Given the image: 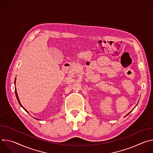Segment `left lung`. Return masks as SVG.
Wrapping results in <instances>:
<instances>
[{"label": "left lung", "mask_w": 153, "mask_h": 153, "mask_svg": "<svg viewBox=\"0 0 153 153\" xmlns=\"http://www.w3.org/2000/svg\"><path fill=\"white\" fill-rule=\"evenodd\" d=\"M137 105H136V106H137ZM135 107H136V106H135ZM135 107H134V108H135ZM134 108H133V110H134ZM133 110H132V111H133ZM130 111V112H129V113H128V114H126V116H128V114H129V113H131V111Z\"/></svg>", "instance_id": "1"}]
</instances>
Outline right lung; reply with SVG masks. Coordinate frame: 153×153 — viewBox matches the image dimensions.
Instances as JSON below:
<instances>
[{"instance_id":"right-lung-1","label":"right lung","mask_w":153,"mask_h":153,"mask_svg":"<svg viewBox=\"0 0 153 153\" xmlns=\"http://www.w3.org/2000/svg\"><path fill=\"white\" fill-rule=\"evenodd\" d=\"M16 79H15V80H14V84H16ZM15 94H16V97H17V101H18V102H19V105L22 107L24 110L28 113V111L26 110V109H25L23 106H22V104L20 103V100H19V97H18V95H17V91H16V88H15ZM34 119H37V120H39V119H37V118H34Z\"/></svg>"}]
</instances>
